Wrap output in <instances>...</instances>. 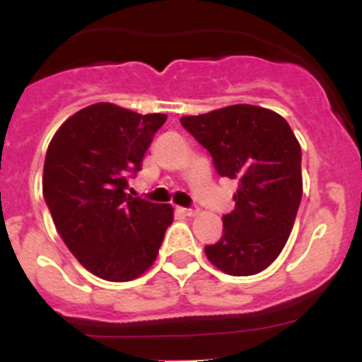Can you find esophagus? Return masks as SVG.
Wrapping results in <instances>:
<instances>
[{"label": "esophagus", "mask_w": 362, "mask_h": 362, "mask_svg": "<svg viewBox=\"0 0 362 362\" xmlns=\"http://www.w3.org/2000/svg\"><path fill=\"white\" fill-rule=\"evenodd\" d=\"M178 211H180L182 215H187V217H191V215L196 214L194 208H185V206H178Z\"/></svg>", "instance_id": "1"}]
</instances>
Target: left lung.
Masks as SVG:
<instances>
[{
  "mask_svg": "<svg viewBox=\"0 0 362 362\" xmlns=\"http://www.w3.org/2000/svg\"><path fill=\"white\" fill-rule=\"evenodd\" d=\"M180 124L210 152L221 177L240 182L222 238L204 247L208 261L233 276L268 268L286 245L303 196L301 147L284 117L233 105Z\"/></svg>",
  "mask_w": 362,
  "mask_h": 362,
  "instance_id": "left-lung-1",
  "label": "left lung"
}]
</instances>
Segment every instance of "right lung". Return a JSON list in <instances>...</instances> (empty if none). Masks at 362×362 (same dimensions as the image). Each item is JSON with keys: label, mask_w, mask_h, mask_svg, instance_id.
<instances>
[{"label": "right lung", "mask_w": 362, "mask_h": 362, "mask_svg": "<svg viewBox=\"0 0 362 362\" xmlns=\"http://www.w3.org/2000/svg\"><path fill=\"white\" fill-rule=\"evenodd\" d=\"M164 122V113L96 103L69 117L50 141L43 198L68 249L100 279L127 282L147 272L173 222L170 204L126 192Z\"/></svg>", "instance_id": "obj_1"}]
</instances>
